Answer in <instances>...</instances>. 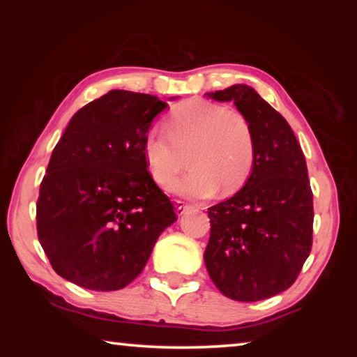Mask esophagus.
Masks as SVG:
<instances>
[{"label": "esophagus", "mask_w": 357, "mask_h": 357, "mask_svg": "<svg viewBox=\"0 0 357 357\" xmlns=\"http://www.w3.org/2000/svg\"><path fill=\"white\" fill-rule=\"evenodd\" d=\"M174 208H176V214L178 215H183L187 209L190 208V204H187L183 200H176V203H174Z\"/></svg>", "instance_id": "esophagus-1"}]
</instances>
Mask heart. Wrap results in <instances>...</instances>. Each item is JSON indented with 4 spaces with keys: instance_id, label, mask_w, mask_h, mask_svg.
<instances>
[{
    "instance_id": "heart-1",
    "label": "heart",
    "mask_w": 357,
    "mask_h": 357,
    "mask_svg": "<svg viewBox=\"0 0 357 357\" xmlns=\"http://www.w3.org/2000/svg\"><path fill=\"white\" fill-rule=\"evenodd\" d=\"M167 132L151 130L143 154L149 173L165 187L187 165L192 170L172 185L174 193L193 198L238 192L255 164V137L243 113L206 100H187L174 108Z\"/></svg>"
}]
</instances>
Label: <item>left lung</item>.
I'll return each mask as SVG.
<instances>
[{
	"label": "left lung",
	"mask_w": 357,
	"mask_h": 357,
	"mask_svg": "<svg viewBox=\"0 0 357 357\" xmlns=\"http://www.w3.org/2000/svg\"><path fill=\"white\" fill-rule=\"evenodd\" d=\"M233 102L255 137V164L243 189L208 209L204 264L227 298L263 301L298 279L312 250L313 193L305 157L287 119L255 89L233 84L208 93Z\"/></svg>",
	"instance_id": "left-lung-1"
}]
</instances>
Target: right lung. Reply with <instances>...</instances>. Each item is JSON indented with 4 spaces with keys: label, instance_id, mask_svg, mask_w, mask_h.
Returning <instances> with one entry per match:
<instances>
[{
    "label": "right lung",
    "instance_id": "1",
    "mask_svg": "<svg viewBox=\"0 0 357 357\" xmlns=\"http://www.w3.org/2000/svg\"><path fill=\"white\" fill-rule=\"evenodd\" d=\"M167 107L155 96L112 89L69 121L36 206L39 243L63 279L96 291L124 288L176 222L143 154L153 119Z\"/></svg>",
    "mask_w": 357,
    "mask_h": 357
}]
</instances>
